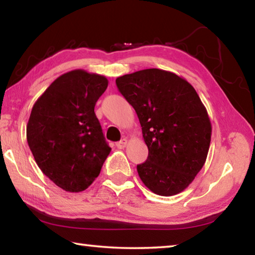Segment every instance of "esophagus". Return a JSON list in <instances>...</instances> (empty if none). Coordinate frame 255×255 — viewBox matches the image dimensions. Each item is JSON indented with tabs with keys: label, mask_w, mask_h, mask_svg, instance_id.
<instances>
[{
	"label": "esophagus",
	"mask_w": 255,
	"mask_h": 255,
	"mask_svg": "<svg viewBox=\"0 0 255 255\" xmlns=\"http://www.w3.org/2000/svg\"><path fill=\"white\" fill-rule=\"evenodd\" d=\"M127 143H128V139L127 137H124V139H122L121 141H119L118 143H116V147H118L119 149H123L127 147Z\"/></svg>",
	"instance_id": "34e87169"
}]
</instances>
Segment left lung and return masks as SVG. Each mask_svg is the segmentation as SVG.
I'll return each instance as SVG.
<instances>
[{"instance_id":"obj_1","label":"left lung","mask_w":255,"mask_h":255,"mask_svg":"<svg viewBox=\"0 0 255 255\" xmlns=\"http://www.w3.org/2000/svg\"><path fill=\"white\" fill-rule=\"evenodd\" d=\"M139 118L149 155L136 166L148 189L162 197L184 191L206 162L211 123L197 91L169 71L145 69L116 79Z\"/></svg>"}]
</instances>
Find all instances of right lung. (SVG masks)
Listing matches in <instances>:
<instances>
[{
    "label": "right lung",
    "instance_id": "right-lung-1",
    "mask_svg": "<svg viewBox=\"0 0 255 255\" xmlns=\"http://www.w3.org/2000/svg\"><path fill=\"white\" fill-rule=\"evenodd\" d=\"M107 78L85 70L58 77L37 99L27 141L46 176L68 192H81L98 177L111 148L95 114Z\"/></svg>",
    "mask_w": 255,
    "mask_h": 255
}]
</instances>
